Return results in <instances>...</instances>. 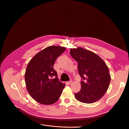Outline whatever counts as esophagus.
<instances>
[{"label":"esophagus","mask_w":129,"mask_h":129,"mask_svg":"<svg viewBox=\"0 0 129 129\" xmlns=\"http://www.w3.org/2000/svg\"><path fill=\"white\" fill-rule=\"evenodd\" d=\"M72 82H73V81H72V80H70L69 81H68V82L67 83H68L69 84H71L72 83Z\"/></svg>","instance_id":"obj_1"}]
</instances>
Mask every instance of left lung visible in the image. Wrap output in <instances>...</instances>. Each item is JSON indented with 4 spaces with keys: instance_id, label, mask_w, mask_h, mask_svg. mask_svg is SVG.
<instances>
[{
    "instance_id": "left-lung-1",
    "label": "left lung",
    "mask_w": 129,
    "mask_h": 129,
    "mask_svg": "<svg viewBox=\"0 0 129 129\" xmlns=\"http://www.w3.org/2000/svg\"><path fill=\"white\" fill-rule=\"evenodd\" d=\"M70 53L78 63L82 78L81 89L75 97L84 103L96 102L107 92L110 82L108 66L97 54L81 47L71 49Z\"/></svg>"
}]
</instances>
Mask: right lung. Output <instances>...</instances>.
<instances>
[{
	"label": "right lung",
	"mask_w": 129,
	"mask_h": 129,
	"mask_svg": "<svg viewBox=\"0 0 129 129\" xmlns=\"http://www.w3.org/2000/svg\"><path fill=\"white\" fill-rule=\"evenodd\" d=\"M65 49L63 47L49 46L29 62L25 74V83L27 91L37 102L50 105L59 99L66 85L58 80L53 66L57 57ZM53 77L55 78L50 79Z\"/></svg>",
	"instance_id": "1"
}]
</instances>
